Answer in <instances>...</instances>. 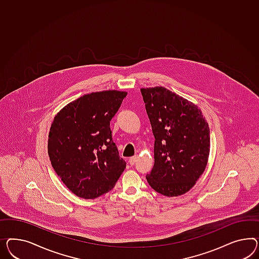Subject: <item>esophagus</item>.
I'll use <instances>...</instances> for the list:
<instances>
[{
  "label": "esophagus",
  "mask_w": 259,
  "mask_h": 259,
  "mask_svg": "<svg viewBox=\"0 0 259 259\" xmlns=\"http://www.w3.org/2000/svg\"><path fill=\"white\" fill-rule=\"evenodd\" d=\"M138 158H139V156H138V155H135L133 157H131V158L129 159V164L133 166V165H135V163L137 162V160H138Z\"/></svg>",
  "instance_id": "obj_1"
}]
</instances>
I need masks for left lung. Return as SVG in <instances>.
<instances>
[{
  "instance_id": "1",
  "label": "left lung",
  "mask_w": 259,
  "mask_h": 259,
  "mask_svg": "<svg viewBox=\"0 0 259 259\" xmlns=\"http://www.w3.org/2000/svg\"><path fill=\"white\" fill-rule=\"evenodd\" d=\"M140 91L155 139L154 168L146 179L162 195H183L206 168L208 123L197 105L163 87Z\"/></svg>"
}]
</instances>
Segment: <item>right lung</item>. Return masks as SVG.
I'll return each instance as SVG.
<instances>
[{
  "label": "right lung",
  "mask_w": 259,
  "mask_h": 259,
  "mask_svg": "<svg viewBox=\"0 0 259 259\" xmlns=\"http://www.w3.org/2000/svg\"><path fill=\"white\" fill-rule=\"evenodd\" d=\"M127 92H92L65 105L50 128L48 154L56 175L75 195L110 191L126 168L112 140L110 120Z\"/></svg>",
  "instance_id": "right-lung-1"
}]
</instances>
